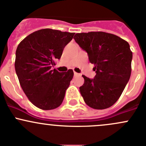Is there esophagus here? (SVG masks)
Here are the masks:
<instances>
[{
	"instance_id": "34e87169",
	"label": "esophagus",
	"mask_w": 146,
	"mask_h": 146,
	"mask_svg": "<svg viewBox=\"0 0 146 146\" xmlns=\"http://www.w3.org/2000/svg\"><path fill=\"white\" fill-rule=\"evenodd\" d=\"M74 76H79V74L78 73H76V72L74 71Z\"/></svg>"
}]
</instances>
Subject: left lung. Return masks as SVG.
I'll list each match as a JSON object with an SVG mask.
<instances>
[{
  "mask_svg": "<svg viewBox=\"0 0 146 146\" xmlns=\"http://www.w3.org/2000/svg\"><path fill=\"white\" fill-rule=\"evenodd\" d=\"M73 39L88 53L96 72L93 79L82 76L85 81L80 92L84 101L95 110L109 108L118 100L130 78V46L117 35L104 32L78 33Z\"/></svg>",
  "mask_w": 146,
  "mask_h": 146,
  "instance_id": "8db88e82",
  "label": "left lung"
}]
</instances>
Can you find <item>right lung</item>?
I'll list each match as a JSON object with an SVG mask.
<instances>
[{"label":"right lung","instance_id":"right-lung-1","mask_svg":"<svg viewBox=\"0 0 146 146\" xmlns=\"http://www.w3.org/2000/svg\"><path fill=\"white\" fill-rule=\"evenodd\" d=\"M75 33L42 29L26 36L17 46L15 68L29 100L43 110L59 107L73 77V71L51 70Z\"/></svg>","mask_w":146,"mask_h":146}]
</instances>
